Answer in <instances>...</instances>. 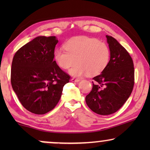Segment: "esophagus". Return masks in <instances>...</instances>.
Instances as JSON below:
<instances>
[{
	"instance_id": "esophagus-1",
	"label": "esophagus",
	"mask_w": 150,
	"mask_h": 150,
	"mask_svg": "<svg viewBox=\"0 0 150 150\" xmlns=\"http://www.w3.org/2000/svg\"><path fill=\"white\" fill-rule=\"evenodd\" d=\"M71 81L73 82V83H78V82L80 81V79H71Z\"/></svg>"
}]
</instances>
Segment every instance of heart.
Segmentation results:
<instances>
[{"mask_svg": "<svg viewBox=\"0 0 150 150\" xmlns=\"http://www.w3.org/2000/svg\"><path fill=\"white\" fill-rule=\"evenodd\" d=\"M65 50L57 48L53 53L54 60L63 69L70 67L69 74L79 77L87 74L98 75L107 66L110 60V50L105 43L98 39L87 38H75L66 42Z\"/></svg>", "mask_w": 150, "mask_h": 150, "instance_id": "b5f03b06", "label": "heart"}]
</instances>
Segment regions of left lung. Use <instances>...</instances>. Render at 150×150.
I'll return each mask as SVG.
<instances>
[{
    "instance_id": "obj_1",
    "label": "left lung",
    "mask_w": 150,
    "mask_h": 150,
    "mask_svg": "<svg viewBox=\"0 0 150 150\" xmlns=\"http://www.w3.org/2000/svg\"><path fill=\"white\" fill-rule=\"evenodd\" d=\"M110 52L109 63L93 79V88L85 101L96 113L107 115L117 111L132 93L134 64L127 50L111 36L106 35Z\"/></svg>"
}]
</instances>
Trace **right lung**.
<instances>
[{"label":"right lung","instance_id":"obj_1","mask_svg":"<svg viewBox=\"0 0 150 150\" xmlns=\"http://www.w3.org/2000/svg\"><path fill=\"white\" fill-rule=\"evenodd\" d=\"M57 43L55 36H38L20 48L13 58L12 88L22 105L33 113L43 115L52 110L70 79L53 60Z\"/></svg>","mask_w":150,"mask_h":150}]
</instances>
